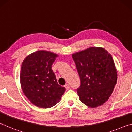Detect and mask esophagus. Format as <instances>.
Instances as JSON below:
<instances>
[{"label":"esophagus","mask_w":132,"mask_h":132,"mask_svg":"<svg viewBox=\"0 0 132 132\" xmlns=\"http://www.w3.org/2000/svg\"><path fill=\"white\" fill-rule=\"evenodd\" d=\"M64 87L66 88V90H68L70 88V86H69V84H66L64 85Z\"/></svg>","instance_id":"esophagus-1"}]
</instances>
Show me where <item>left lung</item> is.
<instances>
[{
	"instance_id": "1",
	"label": "left lung",
	"mask_w": 132,
	"mask_h": 132,
	"mask_svg": "<svg viewBox=\"0 0 132 132\" xmlns=\"http://www.w3.org/2000/svg\"><path fill=\"white\" fill-rule=\"evenodd\" d=\"M81 81L79 99L90 108L101 106L110 97L117 81L112 56L101 47H90L72 54Z\"/></svg>"
}]
</instances>
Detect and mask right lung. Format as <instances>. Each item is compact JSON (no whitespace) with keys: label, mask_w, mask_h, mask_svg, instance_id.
<instances>
[{"label":"right lung","mask_w":132,"mask_h":132,"mask_svg":"<svg viewBox=\"0 0 132 132\" xmlns=\"http://www.w3.org/2000/svg\"><path fill=\"white\" fill-rule=\"evenodd\" d=\"M56 53L38 51L24 59L20 76L22 90L31 103L40 108L55 105L66 89L57 83L52 65Z\"/></svg>","instance_id":"obj_1"}]
</instances>
